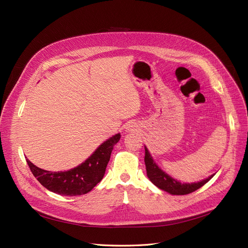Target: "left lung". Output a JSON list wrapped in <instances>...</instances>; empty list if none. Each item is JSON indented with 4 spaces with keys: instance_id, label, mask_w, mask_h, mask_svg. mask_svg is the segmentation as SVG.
<instances>
[{
    "instance_id": "8db88e82",
    "label": "left lung",
    "mask_w": 248,
    "mask_h": 248,
    "mask_svg": "<svg viewBox=\"0 0 248 248\" xmlns=\"http://www.w3.org/2000/svg\"><path fill=\"white\" fill-rule=\"evenodd\" d=\"M145 166L147 170V177L153 183V184L158 187L159 189L169 192L172 195H186L192 192L196 191L197 189L202 187L204 184L212 179L215 175H212L205 180H202L198 183H191V184H182V183L176 181L175 179L170 178L166 172L162 171L155 163L151 157L150 153L147 148L145 147Z\"/></svg>"
}]
</instances>
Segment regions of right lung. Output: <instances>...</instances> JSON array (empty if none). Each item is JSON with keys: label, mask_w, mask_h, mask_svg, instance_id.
I'll list each match as a JSON object with an SVG mask.
<instances>
[{"label": "right lung", "mask_w": 248, "mask_h": 248, "mask_svg": "<svg viewBox=\"0 0 248 248\" xmlns=\"http://www.w3.org/2000/svg\"><path fill=\"white\" fill-rule=\"evenodd\" d=\"M121 139L117 134L100 145L80 166L67 171H49L35 167L29 159L27 164L41 184L56 194L78 196L86 194L103 179L113 146Z\"/></svg>", "instance_id": "right-lung-1"}]
</instances>
